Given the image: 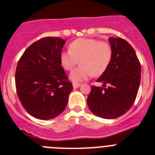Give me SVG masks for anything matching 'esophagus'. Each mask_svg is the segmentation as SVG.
I'll return each mask as SVG.
<instances>
[{
  "label": "esophagus",
  "mask_w": 155,
  "mask_h": 155,
  "mask_svg": "<svg viewBox=\"0 0 155 155\" xmlns=\"http://www.w3.org/2000/svg\"><path fill=\"white\" fill-rule=\"evenodd\" d=\"M80 86V84H76V83H74V84H73V88L74 89L78 88V87H79Z\"/></svg>",
  "instance_id": "1"
}]
</instances>
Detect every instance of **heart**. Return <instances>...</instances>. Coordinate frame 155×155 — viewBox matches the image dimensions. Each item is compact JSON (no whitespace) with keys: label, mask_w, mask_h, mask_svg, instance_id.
<instances>
[{"label":"heart","mask_w":155,"mask_h":155,"mask_svg":"<svg viewBox=\"0 0 155 155\" xmlns=\"http://www.w3.org/2000/svg\"><path fill=\"white\" fill-rule=\"evenodd\" d=\"M68 51L60 56V64L67 71L78 63L80 66L70 74L74 83L87 80L91 75L99 76L108 68L113 57V49L109 43L94 38H79L69 45Z\"/></svg>","instance_id":"obj_1"}]
</instances>
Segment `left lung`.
Instances as JSON below:
<instances>
[{
	"mask_svg": "<svg viewBox=\"0 0 155 155\" xmlns=\"http://www.w3.org/2000/svg\"><path fill=\"white\" fill-rule=\"evenodd\" d=\"M109 42L113 49L112 60L96 80L104 85L91 87L87 100L93 114L107 119L121 116L131 107L141 80L140 62L131 45L122 38L110 37Z\"/></svg>",
	"mask_w": 155,
	"mask_h": 155,
	"instance_id": "8db88e82",
	"label": "left lung"
}]
</instances>
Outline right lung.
<instances>
[{"label": "right lung", "instance_id": "right-lung-1", "mask_svg": "<svg viewBox=\"0 0 155 155\" xmlns=\"http://www.w3.org/2000/svg\"><path fill=\"white\" fill-rule=\"evenodd\" d=\"M65 41L45 37L28 48L19 60L15 82L18 98L27 112L34 118H56L66 108L72 91L60 56Z\"/></svg>", "mask_w": 155, "mask_h": 155}]
</instances>
